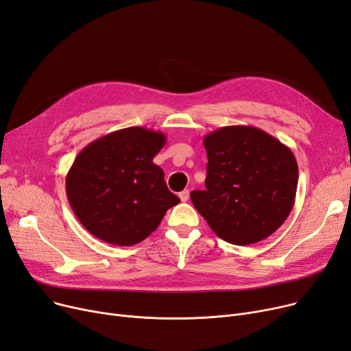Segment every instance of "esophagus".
<instances>
[{"label":"esophagus","mask_w":351,"mask_h":351,"mask_svg":"<svg viewBox=\"0 0 351 351\" xmlns=\"http://www.w3.org/2000/svg\"><path fill=\"white\" fill-rule=\"evenodd\" d=\"M179 197H180L182 202H186V200L189 199V191H182V192L179 193Z\"/></svg>","instance_id":"esophagus-1"}]
</instances>
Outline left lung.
Wrapping results in <instances>:
<instances>
[{
	"mask_svg": "<svg viewBox=\"0 0 351 351\" xmlns=\"http://www.w3.org/2000/svg\"><path fill=\"white\" fill-rule=\"evenodd\" d=\"M205 191L196 210L225 242L246 246L278 230L296 200L299 168L290 147L259 128L223 126L205 135Z\"/></svg>",
	"mask_w": 351,
	"mask_h": 351,
	"instance_id": "8db88e82",
	"label": "left lung"
}]
</instances>
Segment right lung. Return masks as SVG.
I'll return each mask as SVG.
<instances>
[{
  "label": "right lung",
  "instance_id": "obj_1",
  "mask_svg": "<svg viewBox=\"0 0 351 351\" xmlns=\"http://www.w3.org/2000/svg\"><path fill=\"white\" fill-rule=\"evenodd\" d=\"M165 143L162 132L131 126L95 139L78 154L66 175V196L90 234L109 245H136L179 204L154 163Z\"/></svg>",
  "mask_w": 351,
  "mask_h": 351
}]
</instances>
